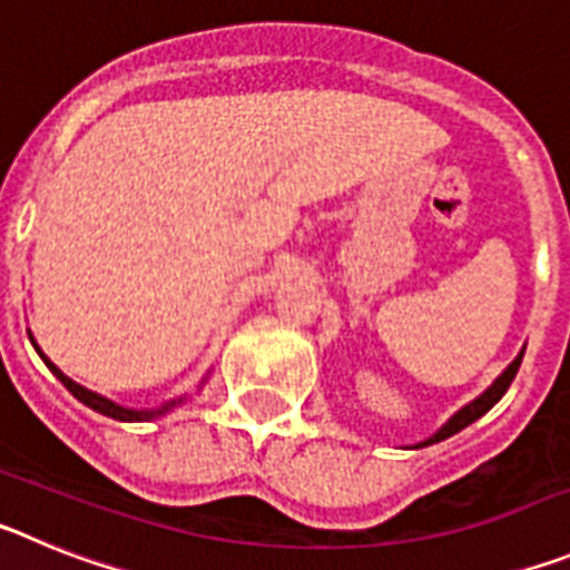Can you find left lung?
Wrapping results in <instances>:
<instances>
[{
    "label": "left lung",
    "mask_w": 570,
    "mask_h": 570,
    "mask_svg": "<svg viewBox=\"0 0 570 570\" xmlns=\"http://www.w3.org/2000/svg\"><path fill=\"white\" fill-rule=\"evenodd\" d=\"M520 362H522V354L517 356V360H513L511 365L505 367V371H502V376H500V380L493 382V385L488 387L485 394H482V396H476V400H473L471 405H465V407H462V411H456V414L451 416V420H448L445 425H442L440 431H436V434L431 436V440H425V442H422L420 448H425V445H434V442H440V440H448V436H454L456 431H462V428H468V425H471L473 420H480V416L485 414V411H491V407L497 405V402L502 400V394H505L508 387H511L513 376H517V371H520Z\"/></svg>",
    "instance_id": "8db88e82"
}]
</instances>
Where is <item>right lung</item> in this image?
<instances>
[{
	"instance_id": "1",
	"label": "right lung",
	"mask_w": 570,
	"mask_h": 570,
	"mask_svg": "<svg viewBox=\"0 0 570 570\" xmlns=\"http://www.w3.org/2000/svg\"><path fill=\"white\" fill-rule=\"evenodd\" d=\"M33 347H37V342H33ZM37 351H39V347H37ZM39 356H42V351H39ZM42 360H45V365H48L50 371H53V374H57V380L62 382V385L68 387L70 394L77 396V400L82 402V405L94 407V411H99V414L110 416V420H122V422H142V420H154V416H163L165 411H170V407H174V405H179V402H183V400L165 402V405L154 407V411H130V407L116 405V402L105 400V396L94 394V391H88V387H82V385H77V382H73V380H68V376H65L62 371H59V367L53 365V362L48 360V356H42Z\"/></svg>"
}]
</instances>
